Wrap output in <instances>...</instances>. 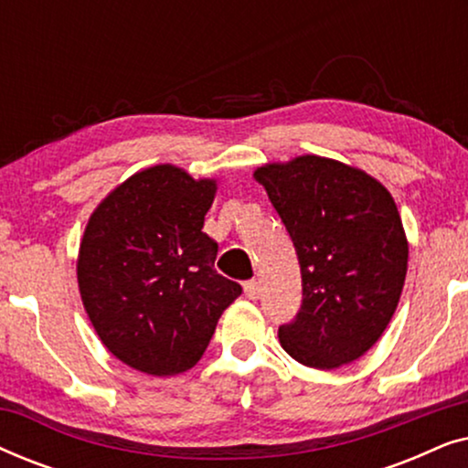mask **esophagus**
Segmentation results:
<instances>
[{
    "mask_svg": "<svg viewBox=\"0 0 468 468\" xmlns=\"http://www.w3.org/2000/svg\"><path fill=\"white\" fill-rule=\"evenodd\" d=\"M260 293H261L260 281H255V279L253 281H247V283H245V296L249 300H258Z\"/></svg>",
    "mask_w": 468,
    "mask_h": 468,
    "instance_id": "obj_1",
    "label": "esophagus"
}]
</instances>
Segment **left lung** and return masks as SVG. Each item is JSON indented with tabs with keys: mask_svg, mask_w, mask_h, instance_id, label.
I'll list each match as a JSON object with an SVG mask.
<instances>
[{
	"mask_svg": "<svg viewBox=\"0 0 468 468\" xmlns=\"http://www.w3.org/2000/svg\"><path fill=\"white\" fill-rule=\"evenodd\" d=\"M296 247L303 306L279 343L309 368L332 370L379 341L399 306L409 242L389 191L356 165L298 155L255 168Z\"/></svg>",
	"mask_w": 468,
	"mask_h": 468,
	"instance_id": "obj_1",
	"label": "left lung"
}]
</instances>
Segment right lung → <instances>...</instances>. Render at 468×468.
I'll list each match as a JSON object with an SVG mask.
<instances>
[{
    "label": "right lung",
    "instance_id": "add662e5",
    "mask_svg": "<svg viewBox=\"0 0 468 468\" xmlns=\"http://www.w3.org/2000/svg\"><path fill=\"white\" fill-rule=\"evenodd\" d=\"M217 178L172 164L117 185L89 217L76 277L100 341L153 377L196 367L221 313L242 287L215 271L217 242L202 232Z\"/></svg>",
    "mask_w": 468,
    "mask_h": 468
}]
</instances>
